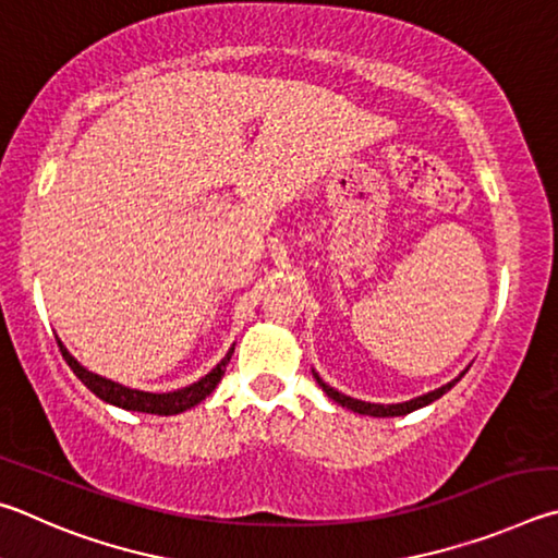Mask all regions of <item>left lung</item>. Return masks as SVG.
<instances>
[{
  "label": "left lung",
  "mask_w": 558,
  "mask_h": 558,
  "mask_svg": "<svg viewBox=\"0 0 558 558\" xmlns=\"http://www.w3.org/2000/svg\"><path fill=\"white\" fill-rule=\"evenodd\" d=\"M314 377H316V383L324 387V392L330 397V399H336V402L340 404V407H348V409H353V412H357V414H365V416H404V414H409V412H414V409H422V407H426V404H432L434 399H438V397H444L448 389H451L458 379H453V383H448V385H444L441 389H434V392H428V395H424V397H416V399H412V402H404V404H369V402H360V399H353V397H348V395H340L338 389H333V387H328L324 379H320L316 373H314Z\"/></svg>",
  "instance_id": "obj_1"
}]
</instances>
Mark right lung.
Instances as JSON below:
<instances>
[{
  "instance_id": "obj_1",
  "label": "right lung",
  "mask_w": 558,
  "mask_h": 558,
  "mask_svg": "<svg viewBox=\"0 0 558 558\" xmlns=\"http://www.w3.org/2000/svg\"><path fill=\"white\" fill-rule=\"evenodd\" d=\"M58 348H61V355L68 363V367L73 369L75 377L81 379V383L90 389L93 395H97L102 399V402H110L114 407H122V409H130V412H144V414H159V416H171V414H181L185 409L195 407L198 402H203L205 397H208L215 385L220 383L225 369H228L230 357L234 353V348H230V353L222 357V363L210 369L208 375L198 383H193L191 387H183L179 392H169V395H151V392H140V389H130L124 385H117L112 379H105L100 375L90 373V369H85L77 360L68 353L63 348L61 340H58Z\"/></svg>"
}]
</instances>
